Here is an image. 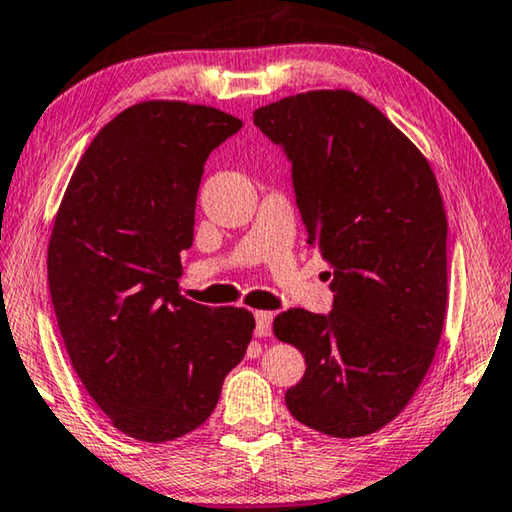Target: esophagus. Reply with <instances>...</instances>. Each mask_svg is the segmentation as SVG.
I'll use <instances>...</instances> for the list:
<instances>
[{
    "instance_id": "34e87169",
    "label": "esophagus",
    "mask_w": 512,
    "mask_h": 512,
    "mask_svg": "<svg viewBox=\"0 0 512 512\" xmlns=\"http://www.w3.org/2000/svg\"><path fill=\"white\" fill-rule=\"evenodd\" d=\"M273 328V314L271 312H257L255 314V335L269 337Z\"/></svg>"
}]
</instances>
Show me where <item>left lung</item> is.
Masks as SVG:
<instances>
[{
    "mask_svg": "<svg viewBox=\"0 0 512 512\" xmlns=\"http://www.w3.org/2000/svg\"><path fill=\"white\" fill-rule=\"evenodd\" d=\"M291 161L307 243L332 266L330 314L275 316L305 355L285 403L332 437L387 426L417 392L446 316V214L424 154L351 91H310L253 113Z\"/></svg>",
    "mask_w": 512,
    "mask_h": 512,
    "instance_id": "1",
    "label": "left lung"
}]
</instances>
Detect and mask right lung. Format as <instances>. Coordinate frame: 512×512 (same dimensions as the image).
<instances>
[{
  "label": "right lung",
  "instance_id": "obj_1",
  "mask_svg": "<svg viewBox=\"0 0 512 512\" xmlns=\"http://www.w3.org/2000/svg\"><path fill=\"white\" fill-rule=\"evenodd\" d=\"M241 120L150 100L97 132L56 214L47 280L72 367L129 437L168 442L212 415L255 330L243 307L180 296L205 161Z\"/></svg>",
  "mask_w": 512,
  "mask_h": 512
}]
</instances>
